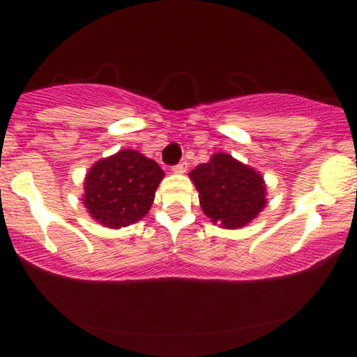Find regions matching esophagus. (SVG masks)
<instances>
[{
	"label": "esophagus",
	"mask_w": 357,
	"mask_h": 357,
	"mask_svg": "<svg viewBox=\"0 0 357 357\" xmlns=\"http://www.w3.org/2000/svg\"><path fill=\"white\" fill-rule=\"evenodd\" d=\"M186 169H188V162L186 161H181V162H179V165L173 166V171H174V173H178V174L186 173Z\"/></svg>",
	"instance_id": "1"
}]
</instances>
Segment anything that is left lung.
<instances>
[{
  "mask_svg": "<svg viewBox=\"0 0 357 357\" xmlns=\"http://www.w3.org/2000/svg\"><path fill=\"white\" fill-rule=\"evenodd\" d=\"M190 178L204 215L225 228L245 227L267 204L261 174L230 154H213L210 161L191 171Z\"/></svg>",
  "mask_w": 357,
  "mask_h": 357,
  "instance_id": "left-lung-1",
  "label": "left lung"
}]
</instances>
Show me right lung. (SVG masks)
Segmentation results:
<instances>
[{"mask_svg":"<svg viewBox=\"0 0 357 357\" xmlns=\"http://www.w3.org/2000/svg\"><path fill=\"white\" fill-rule=\"evenodd\" d=\"M165 171L134 149L100 159L85 176L84 204L93 220L122 228L147 215Z\"/></svg>","mask_w":357,"mask_h":357,"instance_id":"add662e5","label":"right lung"}]
</instances>
